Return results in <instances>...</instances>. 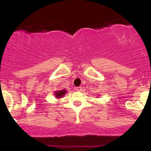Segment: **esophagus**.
I'll use <instances>...</instances> for the list:
<instances>
[{
    "label": "esophagus",
    "instance_id": "1",
    "mask_svg": "<svg viewBox=\"0 0 151 151\" xmlns=\"http://www.w3.org/2000/svg\"><path fill=\"white\" fill-rule=\"evenodd\" d=\"M81 89H82V87H81V86H77V87H76V90H77V91H81Z\"/></svg>",
    "mask_w": 151,
    "mask_h": 151
}]
</instances>
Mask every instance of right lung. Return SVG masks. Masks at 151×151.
Wrapping results in <instances>:
<instances>
[{
	"label": "right lung",
	"instance_id": "1",
	"mask_svg": "<svg viewBox=\"0 0 151 151\" xmlns=\"http://www.w3.org/2000/svg\"><path fill=\"white\" fill-rule=\"evenodd\" d=\"M67 91L66 89H62V90H58V91H55V93H55V98H57V99L62 98L66 94Z\"/></svg>",
	"mask_w": 151,
	"mask_h": 151
}]
</instances>
